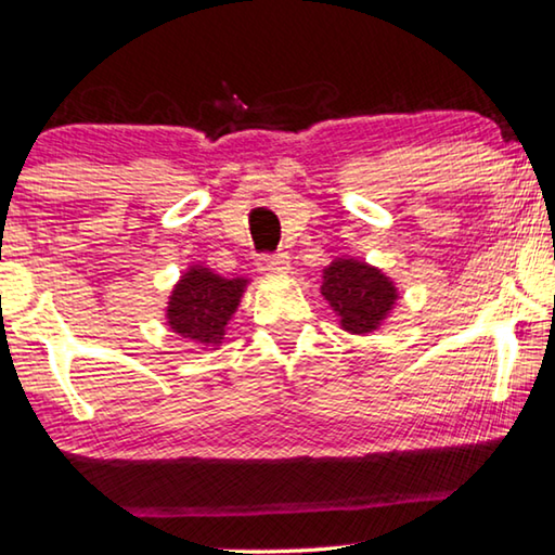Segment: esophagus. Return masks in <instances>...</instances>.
I'll list each match as a JSON object with an SVG mask.
<instances>
[{
  "mask_svg": "<svg viewBox=\"0 0 555 555\" xmlns=\"http://www.w3.org/2000/svg\"><path fill=\"white\" fill-rule=\"evenodd\" d=\"M258 270L262 272V275H280V272H287L289 270V255H285V253L260 255Z\"/></svg>",
  "mask_w": 555,
  "mask_h": 555,
  "instance_id": "1",
  "label": "esophagus"
}]
</instances>
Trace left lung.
I'll list each match as a JSON object with an SVG mask.
<instances>
[{
	"mask_svg": "<svg viewBox=\"0 0 555 555\" xmlns=\"http://www.w3.org/2000/svg\"><path fill=\"white\" fill-rule=\"evenodd\" d=\"M320 293L335 312L339 330L360 337L385 327L399 305L395 278L352 255H339L322 268Z\"/></svg>",
	"mask_w": 555,
	"mask_h": 555,
	"instance_id": "8db88e82",
	"label": "left lung"
}]
</instances>
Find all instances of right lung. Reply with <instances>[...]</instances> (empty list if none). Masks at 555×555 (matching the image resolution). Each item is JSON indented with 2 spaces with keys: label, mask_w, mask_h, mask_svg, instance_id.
<instances>
[{
  "label": "right lung",
  "mask_w": 555,
  "mask_h": 555,
  "mask_svg": "<svg viewBox=\"0 0 555 555\" xmlns=\"http://www.w3.org/2000/svg\"><path fill=\"white\" fill-rule=\"evenodd\" d=\"M248 285V278H223L201 262L189 266L166 300L168 330L201 349H218Z\"/></svg>",
  "instance_id": "right-lung-1"
}]
</instances>
